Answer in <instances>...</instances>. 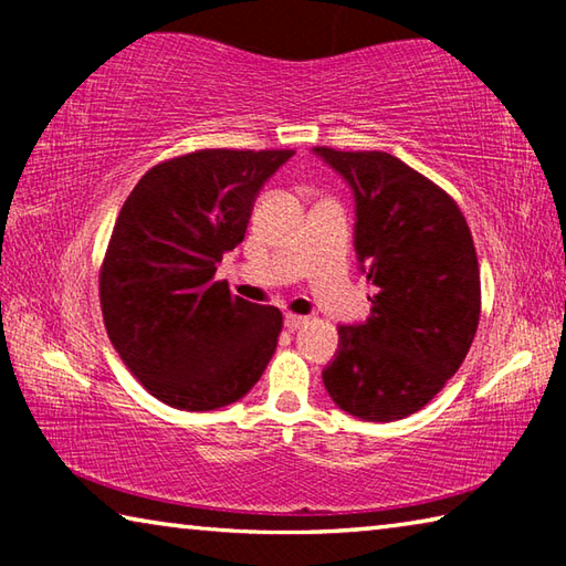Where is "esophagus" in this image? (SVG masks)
Returning <instances> with one entry per match:
<instances>
[{
	"instance_id": "esophagus-1",
	"label": "esophagus",
	"mask_w": 566,
	"mask_h": 566,
	"mask_svg": "<svg viewBox=\"0 0 566 566\" xmlns=\"http://www.w3.org/2000/svg\"><path fill=\"white\" fill-rule=\"evenodd\" d=\"M310 322V317H302V314H284V327L290 332H296L300 327H304V324Z\"/></svg>"
}]
</instances>
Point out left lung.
Masks as SVG:
<instances>
[{
    "label": "left lung",
    "instance_id": "1",
    "mask_svg": "<svg viewBox=\"0 0 566 566\" xmlns=\"http://www.w3.org/2000/svg\"><path fill=\"white\" fill-rule=\"evenodd\" d=\"M314 155L354 191V249L377 286L367 322L339 327L324 387L359 419H405L442 391L472 347L482 312L472 232L442 187L387 151Z\"/></svg>",
    "mask_w": 566,
    "mask_h": 566
}]
</instances>
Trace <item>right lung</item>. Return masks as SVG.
I'll use <instances>...</instances> for the list:
<instances>
[{
	"label": "right lung",
	"mask_w": 566,
	"mask_h": 566,
	"mask_svg": "<svg viewBox=\"0 0 566 566\" xmlns=\"http://www.w3.org/2000/svg\"><path fill=\"white\" fill-rule=\"evenodd\" d=\"M294 149H199L159 161L114 222L99 270L114 349L151 397L185 411L242 399L270 364L282 312L234 296L217 262Z\"/></svg>",
	"instance_id": "add662e5"
}]
</instances>
